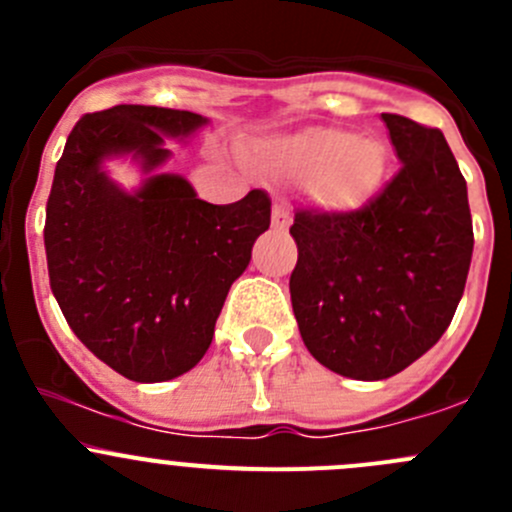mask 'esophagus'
Wrapping results in <instances>:
<instances>
[{"mask_svg":"<svg viewBox=\"0 0 512 512\" xmlns=\"http://www.w3.org/2000/svg\"><path fill=\"white\" fill-rule=\"evenodd\" d=\"M272 225H275L277 230H287V227L292 225V213H289L287 205L275 203V208H272Z\"/></svg>","mask_w":512,"mask_h":512,"instance_id":"esophagus-1","label":"esophagus"}]
</instances>
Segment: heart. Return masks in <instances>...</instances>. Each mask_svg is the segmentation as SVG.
<instances>
[{
    "mask_svg": "<svg viewBox=\"0 0 512 512\" xmlns=\"http://www.w3.org/2000/svg\"><path fill=\"white\" fill-rule=\"evenodd\" d=\"M247 158L280 178L307 180L314 200L334 213H352L379 193L389 168L384 143L342 128H307L262 138Z\"/></svg>",
    "mask_w": 512,
    "mask_h": 512,
    "instance_id": "b5f03b06",
    "label": "heart"
}]
</instances>
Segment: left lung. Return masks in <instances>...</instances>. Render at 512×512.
<instances>
[{
	"mask_svg": "<svg viewBox=\"0 0 512 512\" xmlns=\"http://www.w3.org/2000/svg\"><path fill=\"white\" fill-rule=\"evenodd\" d=\"M401 170L354 213L297 210L289 277L304 347L322 366L381 381L423 356L451 324L473 257L461 168L438 128L381 113Z\"/></svg>",
	"mask_w": 512,
	"mask_h": 512,
	"instance_id": "left-lung-1",
	"label": "left lung"
}]
</instances>
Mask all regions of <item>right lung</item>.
I'll return each mask as SVG.
<instances>
[{
	"label": "right lung",
	"mask_w": 512,
	"mask_h": 512,
	"mask_svg": "<svg viewBox=\"0 0 512 512\" xmlns=\"http://www.w3.org/2000/svg\"><path fill=\"white\" fill-rule=\"evenodd\" d=\"M203 126L200 113L160 106L86 113L54 170L44 225L51 292L84 347L138 384L170 381L203 359L230 285L270 227L265 190L213 205L160 170L173 156L165 141ZM118 157L142 170L138 189L107 175Z\"/></svg>",
	"instance_id": "1"
}]
</instances>
